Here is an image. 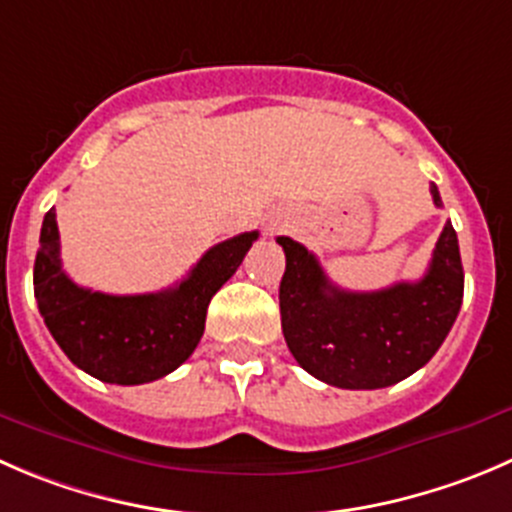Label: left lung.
Listing matches in <instances>:
<instances>
[{
	"label": "left lung",
	"instance_id": "1",
	"mask_svg": "<svg viewBox=\"0 0 512 512\" xmlns=\"http://www.w3.org/2000/svg\"><path fill=\"white\" fill-rule=\"evenodd\" d=\"M443 205L438 187H430ZM280 282L282 335L302 370L345 390H377L405 380L438 352L463 305L458 235L445 225L428 272L377 292L340 290L317 257L290 237Z\"/></svg>",
	"mask_w": 512,
	"mask_h": 512
}]
</instances>
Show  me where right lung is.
<instances>
[{"label":"right lung","instance_id":"1","mask_svg":"<svg viewBox=\"0 0 512 512\" xmlns=\"http://www.w3.org/2000/svg\"><path fill=\"white\" fill-rule=\"evenodd\" d=\"M255 240L257 230L210 247L170 290L104 295L74 285L62 270L57 215L49 210L34 260V297L44 325L79 370L112 385H142L170 375L195 352L212 295Z\"/></svg>","mask_w":512,"mask_h":512}]
</instances>
